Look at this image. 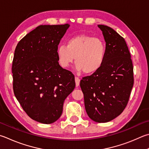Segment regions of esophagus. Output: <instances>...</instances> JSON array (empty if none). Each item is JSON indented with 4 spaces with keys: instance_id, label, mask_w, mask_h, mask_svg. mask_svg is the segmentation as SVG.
Listing matches in <instances>:
<instances>
[{
    "instance_id": "esophagus-1",
    "label": "esophagus",
    "mask_w": 149,
    "mask_h": 149,
    "mask_svg": "<svg viewBox=\"0 0 149 149\" xmlns=\"http://www.w3.org/2000/svg\"><path fill=\"white\" fill-rule=\"evenodd\" d=\"M75 85L76 86H78L79 85L80 83V79L78 77H75Z\"/></svg>"
}]
</instances>
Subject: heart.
<instances>
[{
	"instance_id": "heart-1",
	"label": "heart",
	"mask_w": 149,
	"mask_h": 149,
	"mask_svg": "<svg viewBox=\"0 0 149 149\" xmlns=\"http://www.w3.org/2000/svg\"><path fill=\"white\" fill-rule=\"evenodd\" d=\"M56 55L59 65L63 68H68L75 59L77 70L93 74L104 64L105 46L98 38L79 35L69 38L66 45H59Z\"/></svg>"
}]
</instances>
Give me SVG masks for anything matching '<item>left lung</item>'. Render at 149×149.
Masks as SVG:
<instances>
[{
	"label": "left lung",
	"mask_w": 149,
	"mask_h": 149,
	"mask_svg": "<svg viewBox=\"0 0 149 149\" xmlns=\"http://www.w3.org/2000/svg\"><path fill=\"white\" fill-rule=\"evenodd\" d=\"M106 42L104 62L98 71L83 77L80 86L86 113L107 123L125 109L134 85V67L125 40L109 26L98 25Z\"/></svg>",
	"instance_id": "1"
}]
</instances>
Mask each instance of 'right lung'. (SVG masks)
<instances>
[{
    "mask_svg": "<svg viewBox=\"0 0 149 149\" xmlns=\"http://www.w3.org/2000/svg\"><path fill=\"white\" fill-rule=\"evenodd\" d=\"M68 24L40 25L21 39L12 62L13 89L32 119L51 124L63 113L64 100L75 86L72 73L58 63L56 49Z\"/></svg>",
    "mask_w": 149,
    "mask_h": 149,
    "instance_id": "obj_1",
    "label": "right lung"
}]
</instances>
